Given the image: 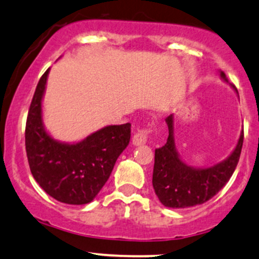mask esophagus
Returning <instances> with one entry per match:
<instances>
[{
	"label": "esophagus",
	"instance_id": "34e87169",
	"mask_svg": "<svg viewBox=\"0 0 259 259\" xmlns=\"http://www.w3.org/2000/svg\"><path fill=\"white\" fill-rule=\"evenodd\" d=\"M152 130L148 129V127H143V129H140L136 132L135 135L133 136V145L135 146H141L143 143L147 142L148 135Z\"/></svg>",
	"mask_w": 259,
	"mask_h": 259
}]
</instances>
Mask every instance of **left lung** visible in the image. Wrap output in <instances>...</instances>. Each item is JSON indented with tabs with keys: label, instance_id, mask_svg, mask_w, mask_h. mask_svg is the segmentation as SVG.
Masks as SVG:
<instances>
[{
	"label": "left lung",
	"instance_id": "1",
	"mask_svg": "<svg viewBox=\"0 0 259 259\" xmlns=\"http://www.w3.org/2000/svg\"><path fill=\"white\" fill-rule=\"evenodd\" d=\"M221 78L228 82L221 71ZM235 89L234 85H232ZM238 93V90L235 89ZM169 127V138L163 147L155 149L153 167V188L158 199L166 207L185 208L210 200L226 186L238 165L244 130L232 154L227 159L210 167H194L181 160L174 138V116L165 119Z\"/></svg>",
	"mask_w": 259,
	"mask_h": 259
}]
</instances>
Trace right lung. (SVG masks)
<instances>
[{
  "mask_svg": "<svg viewBox=\"0 0 259 259\" xmlns=\"http://www.w3.org/2000/svg\"><path fill=\"white\" fill-rule=\"evenodd\" d=\"M51 68L40 77L27 114L25 147L33 179L58 201L84 205L94 200L130 141L132 124L108 125L76 143L60 142L46 132L42 99Z\"/></svg>",
  "mask_w": 259,
  "mask_h": 259,
  "instance_id": "right-lung-1",
  "label": "right lung"
}]
</instances>
